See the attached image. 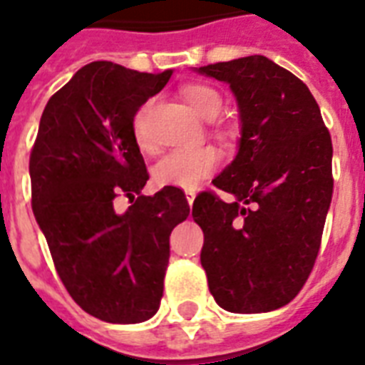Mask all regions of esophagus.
<instances>
[{"mask_svg":"<svg viewBox=\"0 0 365 365\" xmlns=\"http://www.w3.org/2000/svg\"><path fill=\"white\" fill-rule=\"evenodd\" d=\"M195 197H197V191H195V189H185V199H187L189 206L193 205Z\"/></svg>","mask_w":365,"mask_h":365,"instance_id":"34e87169","label":"esophagus"}]
</instances>
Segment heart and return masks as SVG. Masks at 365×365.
<instances>
[{"mask_svg": "<svg viewBox=\"0 0 365 365\" xmlns=\"http://www.w3.org/2000/svg\"><path fill=\"white\" fill-rule=\"evenodd\" d=\"M183 102L202 119H214L222 111L223 98L217 88L205 83H191L182 87ZM134 140L140 149H149V140L143 128V115L134 119ZM220 153L210 145L197 149H176L165 155L153 166V180L157 185H170V187L193 189L206 176L220 166Z\"/></svg>", "mask_w": 365, "mask_h": 365, "instance_id": "1", "label": "heart"}]
</instances>
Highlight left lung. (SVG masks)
<instances>
[{
    "mask_svg": "<svg viewBox=\"0 0 365 365\" xmlns=\"http://www.w3.org/2000/svg\"><path fill=\"white\" fill-rule=\"evenodd\" d=\"M195 71L227 83L240 121L239 151L212 182L233 200L205 191L193 202L208 288L229 312L274 311L299 294L320 250L331 138L305 83L267 56Z\"/></svg>",
    "mask_w": 365,
    "mask_h": 365,
    "instance_id": "left-lung-1",
    "label": "left lung"
}]
</instances>
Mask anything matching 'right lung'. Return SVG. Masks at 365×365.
I'll list each match as a JSON object with an SVG mask.
<instances>
[{
	"label": "right lung",
	"instance_id": "right-lung-1",
	"mask_svg": "<svg viewBox=\"0 0 365 365\" xmlns=\"http://www.w3.org/2000/svg\"><path fill=\"white\" fill-rule=\"evenodd\" d=\"M170 76L83 66L47 102L31 149V208L54 267L77 305L104 322L159 311L170 233L189 216L182 189L140 195L149 176L134 115ZM119 194L135 200L123 215L113 208Z\"/></svg>",
	"mask_w": 365,
	"mask_h": 365
}]
</instances>
